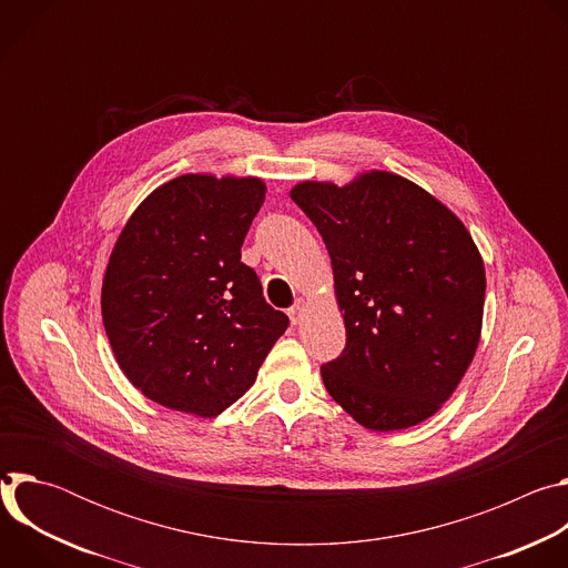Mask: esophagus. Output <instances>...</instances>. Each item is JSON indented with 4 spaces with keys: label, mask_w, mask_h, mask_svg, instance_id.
I'll return each instance as SVG.
<instances>
[{
    "label": "esophagus",
    "mask_w": 568,
    "mask_h": 568,
    "mask_svg": "<svg viewBox=\"0 0 568 568\" xmlns=\"http://www.w3.org/2000/svg\"><path fill=\"white\" fill-rule=\"evenodd\" d=\"M305 314H307V303H305L303 298H298V301L294 303V307L290 310V318H292L294 326H298V323L305 318Z\"/></svg>",
    "instance_id": "1"
}]
</instances>
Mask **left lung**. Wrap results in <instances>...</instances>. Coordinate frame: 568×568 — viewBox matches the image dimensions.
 Masks as SVG:
<instances>
[{
    "instance_id": "obj_1",
    "label": "left lung",
    "mask_w": 568,
    "mask_h": 568,
    "mask_svg": "<svg viewBox=\"0 0 568 568\" xmlns=\"http://www.w3.org/2000/svg\"><path fill=\"white\" fill-rule=\"evenodd\" d=\"M290 197L331 254L346 348L321 366L328 393L373 432L432 418L469 368L483 326L485 267L465 224L386 171L346 186L301 182Z\"/></svg>"
}]
</instances>
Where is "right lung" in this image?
I'll return each mask as SVG.
<instances>
[{
    "mask_svg": "<svg viewBox=\"0 0 568 568\" xmlns=\"http://www.w3.org/2000/svg\"><path fill=\"white\" fill-rule=\"evenodd\" d=\"M258 178L191 173L154 189L112 250L101 310L125 377L169 409L213 418L245 393L290 318L240 247Z\"/></svg>",
    "mask_w": 568,
    "mask_h": 568,
    "instance_id": "add662e5",
    "label": "right lung"
}]
</instances>
